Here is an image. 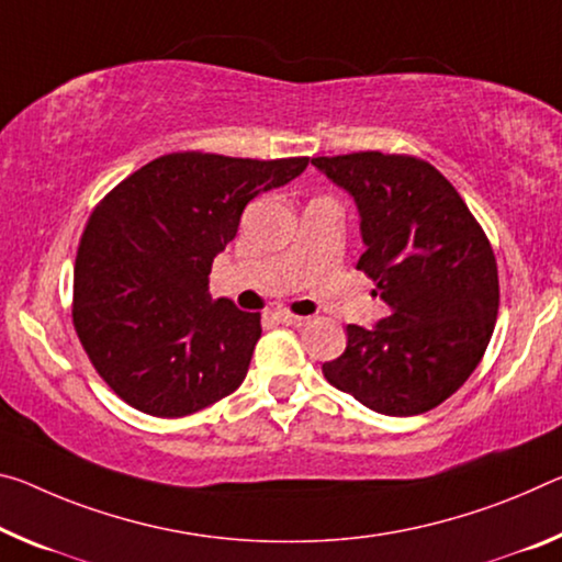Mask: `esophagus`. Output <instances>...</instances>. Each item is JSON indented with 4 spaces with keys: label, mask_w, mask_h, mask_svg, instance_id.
I'll return each instance as SVG.
<instances>
[{
    "label": "esophagus",
    "mask_w": 562,
    "mask_h": 562,
    "mask_svg": "<svg viewBox=\"0 0 562 562\" xmlns=\"http://www.w3.org/2000/svg\"><path fill=\"white\" fill-rule=\"evenodd\" d=\"M274 319H278L280 325H288V327H302V325H307L310 317H300V315L284 313V310H278V313H274Z\"/></svg>",
    "instance_id": "34e87169"
}]
</instances>
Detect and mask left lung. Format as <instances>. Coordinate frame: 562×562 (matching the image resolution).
<instances>
[{
	"instance_id": "1",
	"label": "left lung",
	"mask_w": 562,
	"mask_h": 562,
	"mask_svg": "<svg viewBox=\"0 0 562 562\" xmlns=\"http://www.w3.org/2000/svg\"><path fill=\"white\" fill-rule=\"evenodd\" d=\"M313 165L355 200L358 270L387 307L375 327L347 325L345 352L323 375L375 413H427L473 375L493 337V247L456 187L423 159L355 153Z\"/></svg>"
}]
</instances>
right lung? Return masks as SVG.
Instances as JSON below:
<instances>
[{"instance_id":"right-lung-1","label":"right lung","mask_w":562,"mask_h":562,"mask_svg":"<svg viewBox=\"0 0 562 562\" xmlns=\"http://www.w3.org/2000/svg\"><path fill=\"white\" fill-rule=\"evenodd\" d=\"M310 159L175 153L137 169L97 204L75 265V329L124 403L184 417L243 385L260 313L210 297L212 260L249 200Z\"/></svg>"}]
</instances>
